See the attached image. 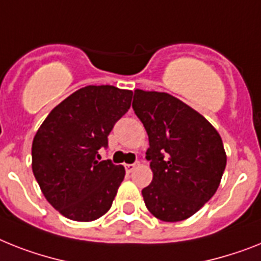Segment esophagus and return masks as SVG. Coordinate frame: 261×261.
<instances>
[{
	"label": "esophagus",
	"mask_w": 261,
	"mask_h": 261,
	"mask_svg": "<svg viewBox=\"0 0 261 261\" xmlns=\"http://www.w3.org/2000/svg\"><path fill=\"white\" fill-rule=\"evenodd\" d=\"M136 167H137V164H125V169L128 173H130V172H132Z\"/></svg>",
	"instance_id": "34e87169"
}]
</instances>
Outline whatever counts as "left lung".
Segmentation results:
<instances>
[{
  "mask_svg": "<svg viewBox=\"0 0 261 261\" xmlns=\"http://www.w3.org/2000/svg\"><path fill=\"white\" fill-rule=\"evenodd\" d=\"M132 107L149 137L153 178L141 192L144 203L160 220H185L220 185L227 165L223 140L204 116L165 92L136 89Z\"/></svg>",
  "mask_w": 261,
  "mask_h": 261,
  "instance_id": "left-lung-1",
  "label": "left lung"
}]
</instances>
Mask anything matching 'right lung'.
I'll return each instance as SVG.
<instances>
[{"instance_id":"1","label":"right lung","mask_w":261,"mask_h":261,"mask_svg":"<svg viewBox=\"0 0 261 261\" xmlns=\"http://www.w3.org/2000/svg\"><path fill=\"white\" fill-rule=\"evenodd\" d=\"M133 92L88 85L61 101L45 118L32 144V169L55 210L74 221H93L111 210L125 168L98 161V150Z\"/></svg>"}]
</instances>
